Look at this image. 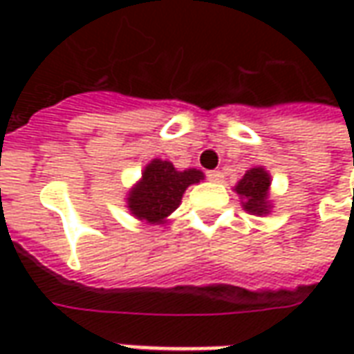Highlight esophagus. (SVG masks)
Here are the masks:
<instances>
[{
  "mask_svg": "<svg viewBox=\"0 0 354 354\" xmlns=\"http://www.w3.org/2000/svg\"><path fill=\"white\" fill-rule=\"evenodd\" d=\"M207 176L210 178L212 182H222L223 180V174L220 170H210V172H207Z\"/></svg>",
  "mask_w": 354,
  "mask_h": 354,
  "instance_id": "esophagus-1",
  "label": "esophagus"
}]
</instances>
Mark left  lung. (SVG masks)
I'll use <instances>...</instances> for the list:
<instances>
[{"label": "left lung", "instance_id": "8db88e82", "mask_svg": "<svg viewBox=\"0 0 354 354\" xmlns=\"http://www.w3.org/2000/svg\"><path fill=\"white\" fill-rule=\"evenodd\" d=\"M269 185H271V176L263 167H254L246 170V174L239 184L235 185V192L241 197L243 208L250 214H269Z\"/></svg>", "mask_w": 354, "mask_h": 354}]
</instances>
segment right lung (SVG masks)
I'll use <instances>...</instances> for the list:
<instances>
[{
    "label": "right lung",
    "mask_w": 354,
    "mask_h": 354,
    "mask_svg": "<svg viewBox=\"0 0 354 354\" xmlns=\"http://www.w3.org/2000/svg\"><path fill=\"white\" fill-rule=\"evenodd\" d=\"M203 172L197 169L176 170L162 159L147 162L140 182L127 197L132 216L146 223H162L182 203V195L192 184H199Z\"/></svg>",
    "instance_id": "add662e5"
}]
</instances>
